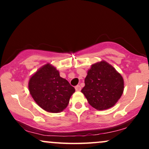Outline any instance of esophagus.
I'll list each match as a JSON object with an SVG mask.
<instances>
[{
	"mask_svg": "<svg viewBox=\"0 0 149 149\" xmlns=\"http://www.w3.org/2000/svg\"><path fill=\"white\" fill-rule=\"evenodd\" d=\"M75 89H76V91H80V90H81V88H80V85H76V86L75 87Z\"/></svg>",
	"mask_w": 149,
	"mask_h": 149,
	"instance_id": "34e87169",
	"label": "esophagus"
}]
</instances>
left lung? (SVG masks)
I'll use <instances>...</instances> for the list:
<instances>
[{
  "label": "left lung",
  "instance_id": "1",
  "mask_svg": "<svg viewBox=\"0 0 149 149\" xmlns=\"http://www.w3.org/2000/svg\"><path fill=\"white\" fill-rule=\"evenodd\" d=\"M124 80L112 65L102 60L92 64L81 92L88 103L99 111L113 107L122 96Z\"/></svg>",
  "mask_w": 149,
  "mask_h": 149
}]
</instances>
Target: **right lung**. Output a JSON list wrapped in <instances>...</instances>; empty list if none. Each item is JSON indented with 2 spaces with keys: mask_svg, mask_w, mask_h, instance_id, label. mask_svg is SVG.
<instances>
[{
  "mask_svg": "<svg viewBox=\"0 0 149 149\" xmlns=\"http://www.w3.org/2000/svg\"><path fill=\"white\" fill-rule=\"evenodd\" d=\"M29 90L36 103L49 113H60L69 103L75 89L59 76L52 64H46L31 76Z\"/></svg>",
  "mask_w": 149,
  "mask_h": 149,
  "instance_id": "right-lung-1",
  "label": "right lung"
}]
</instances>
